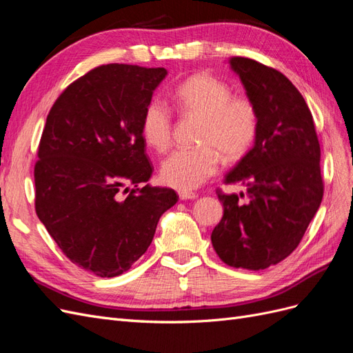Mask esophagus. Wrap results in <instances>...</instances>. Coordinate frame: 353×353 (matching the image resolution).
I'll return each mask as SVG.
<instances>
[{
    "instance_id": "1",
    "label": "esophagus",
    "mask_w": 353,
    "mask_h": 353,
    "mask_svg": "<svg viewBox=\"0 0 353 353\" xmlns=\"http://www.w3.org/2000/svg\"><path fill=\"white\" fill-rule=\"evenodd\" d=\"M178 196H179V200H193L197 197L196 193H193V191H188V190H179Z\"/></svg>"
}]
</instances>
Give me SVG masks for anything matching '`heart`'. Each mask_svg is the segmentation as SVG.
<instances>
[{
  "mask_svg": "<svg viewBox=\"0 0 353 353\" xmlns=\"http://www.w3.org/2000/svg\"><path fill=\"white\" fill-rule=\"evenodd\" d=\"M175 108L200 117L199 148L176 150L163 160L160 179L169 187L193 190L216 174L219 154L237 160L245 154L258 135L259 117L245 97H232L228 85L208 73H197L179 83L174 92ZM172 132V113L165 101L147 104L141 119V135L148 147L166 152Z\"/></svg>",
  "mask_w": 353,
  "mask_h": 353,
  "instance_id": "b5f03b06",
  "label": "heart"
}]
</instances>
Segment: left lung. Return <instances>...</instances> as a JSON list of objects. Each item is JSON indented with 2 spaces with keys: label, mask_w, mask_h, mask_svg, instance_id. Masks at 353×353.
Masks as SVG:
<instances>
[{
  "label": "left lung",
  "mask_w": 353,
  "mask_h": 353,
  "mask_svg": "<svg viewBox=\"0 0 353 353\" xmlns=\"http://www.w3.org/2000/svg\"><path fill=\"white\" fill-rule=\"evenodd\" d=\"M228 63L258 110L259 128L253 147L225 176V184L248 191H216L223 216L210 239L222 262L259 271L297 248L321 205V150L311 110L281 72L245 57Z\"/></svg>",
  "instance_id": "8db88e82"
}]
</instances>
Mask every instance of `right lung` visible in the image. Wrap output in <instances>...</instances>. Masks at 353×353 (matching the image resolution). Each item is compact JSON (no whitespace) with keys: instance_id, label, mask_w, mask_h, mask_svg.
I'll use <instances>...</instances> for the list:
<instances>
[{"instance_id":"obj_1","label":"right lung","mask_w":353,"mask_h":353,"mask_svg":"<svg viewBox=\"0 0 353 353\" xmlns=\"http://www.w3.org/2000/svg\"><path fill=\"white\" fill-rule=\"evenodd\" d=\"M166 74L163 68L99 66L72 82L47 116L34 172L37 215L60 250L97 276L130 270L178 201L172 188L138 187L153 174L143 113Z\"/></svg>"}]
</instances>
